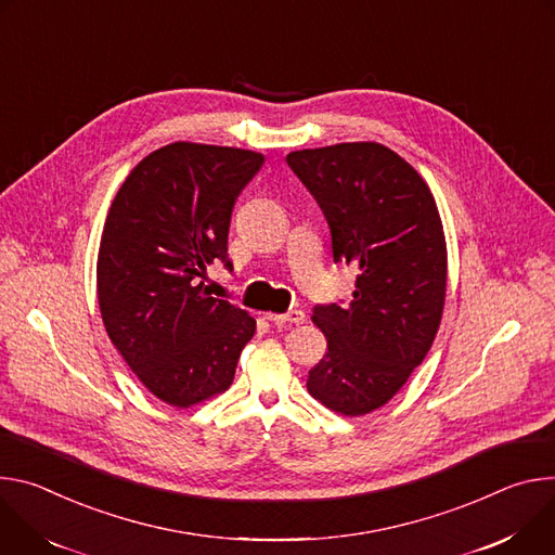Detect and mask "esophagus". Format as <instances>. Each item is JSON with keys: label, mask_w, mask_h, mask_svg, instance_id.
<instances>
[{"label": "esophagus", "mask_w": 555, "mask_h": 555, "mask_svg": "<svg viewBox=\"0 0 555 555\" xmlns=\"http://www.w3.org/2000/svg\"><path fill=\"white\" fill-rule=\"evenodd\" d=\"M267 320L275 322V324H301L306 320V315L301 311H288V313H282V315H273L269 313Z\"/></svg>", "instance_id": "1"}]
</instances>
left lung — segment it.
I'll return each mask as SVG.
<instances>
[{
    "label": "left lung",
    "instance_id": "8db88e82",
    "mask_svg": "<svg viewBox=\"0 0 555 555\" xmlns=\"http://www.w3.org/2000/svg\"><path fill=\"white\" fill-rule=\"evenodd\" d=\"M318 201L335 262L354 267L348 304H318L328 341L306 388L359 416L388 403L425 359L441 324L448 249L425 180L379 143H339L286 156Z\"/></svg>",
    "mask_w": 555,
    "mask_h": 555
}]
</instances>
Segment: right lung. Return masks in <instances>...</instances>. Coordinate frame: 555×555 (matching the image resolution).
<instances>
[{
  "label": "right lung",
  "instance_id": "right-lung-1",
  "mask_svg": "<svg viewBox=\"0 0 555 555\" xmlns=\"http://www.w3.org/2000/svg\"><path fill=\"white\" fill-rule=\"evenodd\" d=\"M249 150L171 143L120 184L105 218L96 293L105 331L141 384L173 408L224 392L256 320L211 297L235 198L262 167Z\"/></svg>",
  "mask_w": 555,
  "mask_h": 555
}]
</instances>
